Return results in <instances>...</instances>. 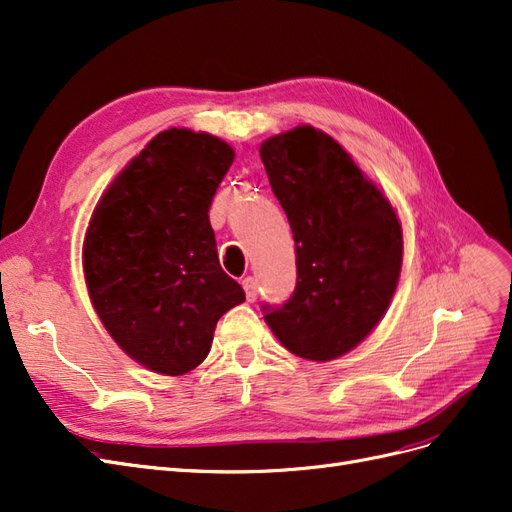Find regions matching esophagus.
<instances>
[{"instance_id": "obj_1", "label": "esophagus", "mask_w": 512, "mask_h": 512, "mask_svg": "<svg viewBox=\"0 0 512 512\" xmlns=\"http://www.w3.org/2000/svg\"><path fill=\"white\" fill-rule=\"evenodd\" d=\"M243 290H245V299L247 301H256V297H258V284H256V280L254 277H245L243 280Z\"/></svg>"}]
</instances>
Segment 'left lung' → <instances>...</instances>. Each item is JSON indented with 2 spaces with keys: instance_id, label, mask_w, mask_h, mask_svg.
<instances>
[{
  "instance_id": "left-lung-1",
  "label": "left lung",
  "mask_w": 512,
  "mask_h": 512,
  "mask_svg": "<svg viewBox=\"0 0 512 512\" xmlns=\"http://www.w3.org/2000/svg\"><path fill=\"white\" fill-rule=\"evenodd\" d=\"M258 151L297 252V288L282 307H265V322L292 354L333 361L391 305L404 258L399 218L327 132L297 126Z\"/></svg>"
}]
</instances>
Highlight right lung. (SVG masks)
Here are the masks:
<instances>
[{
    "label": "right lung",
    "mask_w": 512,
    "mask_h": 512,
    "mask_svg": "<svg viewBox=\"0 0 512 512\" xmlns=\"http://www.w3.org/2000/svg\"><path fill=\"white\" fill-rule=\"evenodd\" d=\"M235 160L222 138L170 128L126 164L98 200L83 271L104 329L130 359L183 376L207 359L218 320L245 301L218 258L209 222Z\"/></svg>",
    "instance_id": "right-lung-1"
}]
</instances>
